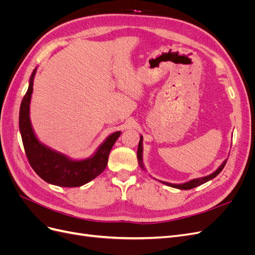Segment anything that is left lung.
Instances as JSON below:
<instances>
[{
  "instance_id": "1",
  "label": "left lung",
  "mask_w": 255,
  "mask_h": 255,
  "mask_svg": "<svg viewBox=\"0 0 255 255\" xmlns=\"http://www.w3.org/2000/svg\"><path fill=\"white\" fill-rule=\"evenodd\" d=\"M137 158H138V164H139L140 168L143 169L144 170V167H143V164H142V137H140V140H139V143H138V150H137ZM227 160L226 159L223 163L221 164V166L216 170L214 173L207 175V176H204V177H200V179H195V180H191L187 183H184V184H171V183H167V182H161L164 183L166 185H168V186L170 187H173V188H179V189H183V190H186V189H191V188H195L197 186H199V185H202L204 184L205 182L210 181L212 179H214L215 176H217L223 168H225L226 164H227Z\"/></svg>"
}]
</instances>
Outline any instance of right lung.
<instances>
[{"label": "right lung", "mask_w": 255, "mask_h": 255, "mask_svg": "<svg viewBox=\"0 0 255 255\" xmlns=\"http://www.w3.org/2000/svg\"><path fill=\"white\" fill-rule=\"evenodd\" d=\"M30 75L29 86L20 106L19 128L28 163L41 179L61 187H79L101 174L107 166L110 152L121 132H116L106 138L95 155L83 160H72L64 154L51 150L40 143L34 134L29 121V102L33 92L34 76Z\"/></svg>", "instance_id": "obj_1"}]
</instances>
